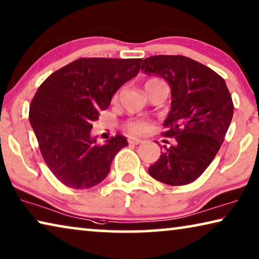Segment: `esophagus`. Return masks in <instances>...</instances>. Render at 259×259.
<instances>
[{
    "instance_id": "1",
    "label": "esophagus",
    "mask_w": 259,
    "mask_h": 259,
    "mask_svg": "<svg viewBox=\"0 0 259 259\" xmlns=\"http://www.w3.org/2000/svg\"><path fill=\"white\" fill-rule=\"evenodd\" d=\"M128 142L133 143V145H139V143L145 142V140H142V139H138V138H130Z\"/></svg>"
}]
</instances>
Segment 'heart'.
Wrapping results in <instances>:
<instances>
[{
    "label": "heart",
    "mask_w": 259,
    "mask_h": 259,
    "mask_svg": "<svg viewBox=\"0 0 259 259\" xmlns=\"http://www.w3.org/2000/svg\"><path fill=\"white\" fill-rule=\"evenodd\" d=\"M152 81H157V79H149L148 82H152ZM127 130H128V132L132 134H145L150 130V125L149 122L147 121L135 120L127 124Z\"/></svg>",
    "instance_id": "1"
}]
</instances>
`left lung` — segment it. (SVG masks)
I'll return each mask as SVG.
<instances>
[{
	"label": "left lung",
	"mask_w": 259,
	"mask_h": 259,
	"mask_svg": "<svg viewBox=\"0 0 259 259\" xmlns=\"http://www.w3.org/2000/svg\"><path fill=\"white\" fill-rule=\"evenodd\" d=\"M141 70L168 82L171 110L163 135L176 140L163 146L148 172L168 185L190 184L207 169L225 140L234 113L229 90L215 71L183 55L147 58Z\"/></svg>",
	"instance_id": "left-lung-1"
}]
</instances>
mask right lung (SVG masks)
<instances>
[{
  "label": "right lung",
  "mask_w": 259,
  "mask_h": 259,
  "mask_svg": "<svg viewBox=\"0 0 259 259\" xmlns=\"http://www.w3.org/2000/svg\"><path fill=\"white\" fill-rule=\"evenodd\" d=\"M142 59H78L51 74L30 105V124L47 166L62 184L89 189L104 181L127 139L98 145L93 122L117 90L139 73Z\"/></svg>",
  "instance_id": "add662e5"
}]
</instances>
